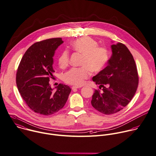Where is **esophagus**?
Returning a JSON list of instances; mask_svg holds the SVG:
<instances>
[{"label": "esophagus", "mask_w": 156, "mask_h": 156, "mask_svg": "<svg viewBox=\"0 0 156 156\" xmlns=\"http://www.w3.org/2000/svg\"><path fill=\"white\" fill-rule=\"evenodd\" d=\"M80 87H78V86H73L72 87V90H75V89H78V88H80Z\"/></svg>", "instance_id": "esophagus-1"}]
</instances>
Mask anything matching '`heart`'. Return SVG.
Masks as SVG:
<instances>
[{
  "mask_svg": "<svg viewBox=\"0 0 156 156\" xmlns=\"http://www.w3.org/2000/svg\"><path fill=\"white\" fill-rule=\"evenodd\" d=\"M72 49L83 55L81 66L73 68L65 73L64 81L69 84L81 86L90 76V70L93 73L101 71L108 63L110 59L108 50L103 46H99L98 42L89 37H83L72 42ZM61 68L65 69L69 64V53L63 51L58 58Z\"/></svg>",
  "mask_w": 156,
  "mask_h": 156,
  "instance_id": "b5f03b06",
  "label": "heart"
}]
</instances>
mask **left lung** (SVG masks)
<instances>
[{
	"mask_svg": "<svg viewBox=\"0 0 156 156\" xmlns=\"http://www.w3.org/2000/svg\"><path fill=\"white\" fill-rule=\"evenodd\" d=\"M112 55L108 66L92 80L102 91L95 90L91 105L99 112L113 115L124 108L133 97L138 75L133 57L127 46L118 43L111 46Z\"/></svg>",
	"mask_w": 156,
	"mask_h": 156,
	"instance_id": "left-lung-1",
	"label": "left lung"
}]
</instances>
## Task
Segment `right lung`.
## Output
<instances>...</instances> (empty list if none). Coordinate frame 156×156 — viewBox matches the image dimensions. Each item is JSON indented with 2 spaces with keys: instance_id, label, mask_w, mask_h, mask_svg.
Segmentation results:
<instances>
[{
  "instance_id": "add662e5",
  "label": "right lung",
  "mask_w": 156,
  "mask_h": 156,
  "mask_svg": "<svg viewBox=\"0 0 156 156\" xmlns=\"http://www.w3.org/2000/svg\"><path fill=\"white\" fill-rule=\"evenodd\" d=\"M63 42L61 38H54L35 43L26 51L17 70L16 82L22 98L33 112L41 115L61 110L72 90L59 84L53 91L49 83L55 72V51Z\"/></svg>"
}]
</instances>
